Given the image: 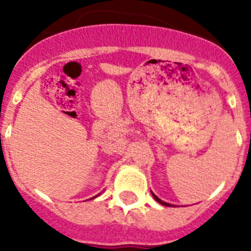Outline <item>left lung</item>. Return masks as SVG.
<instances>
[{
  "label": "left lung",
  "mask_w": 251,
  "mask_h": 251,
  "mask_svg": "<svg viewBox=\"0 0 251 251\" xmlns=\"http://www.w3.org/2000/svg\"><path fill=\"white\" fill-rule=\"evenodd\" d=\"M151 194H152V197H153V198H155V201H156V202H159V203H160V204H163V206H168V207H169V206H172V204H169V203L164 202V201H161L160 198H157L156 195L153 194L152 191H151Z\"/></svg>",
  "instance_id": "left-lung-1"
}]
</instances>
